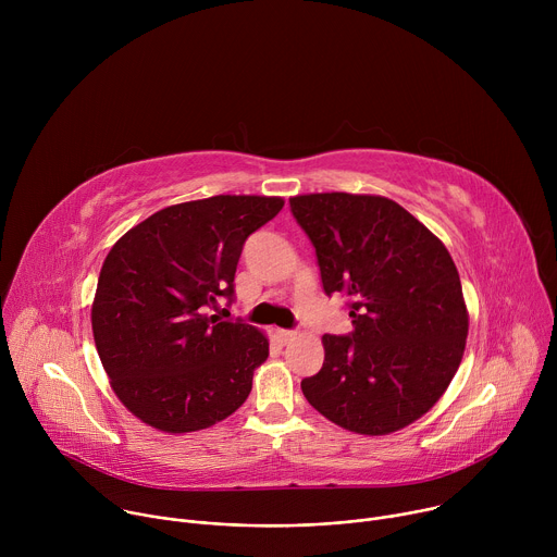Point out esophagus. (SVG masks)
<instances>
[{"instance_id":"esophagus-1","label":"esophagus","mask_w":557,"mask_h":557,"mask_svg":"<svg viewBox=\"0 0 557 557\" xmlns=\"http://www.w3.org/2000/svg\"><path fill=\"white\" fill-rule=\"evenodd\" d=\"M293 337H295V331H284V329H277V331H275V339H277L280 344H288Z\"/></svg>"}]
</instances>
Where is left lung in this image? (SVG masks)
Masks as SVG:
<instances>
[{
    "mask_svg": "<svg viewBox=\"0 0 557 557\" xmlns=\"http://www.w3.org/2000/svg\"><path fill=\"white\" fill-rule=\"evenodd\" d=\"M290 211L310 237L326 295L346 293L355 331L324 335L306 401L366 436L404 430L434 408L465 352L469 312L456 264L410 211L370 194H304Z\"/></svg>",
    "mask_w": 557,
    "mask_h": 557,
    "instance_id": "8db88e82",
    "label": "left lung"
}]
</instances>
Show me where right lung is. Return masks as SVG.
Segmentation results:
<instances>
[{"label": "right lung", "instance_id": "obj_1", "mask_svg": "<svg viewBox=\"0 0 557 557\" xmlns=\"http://www.w3.org/2000/svg\"><path fill=\"white\" fill-rule=\"evenodd\" d=\"M282 207L280 196L189 200L151 213L110 249L92 333L114 394L145 425L198 432L247 401L269 337L207 308L233 297L245 240Z\"/></svg>", "mask_w": 557, "mask_h": 557}]
</instances>
